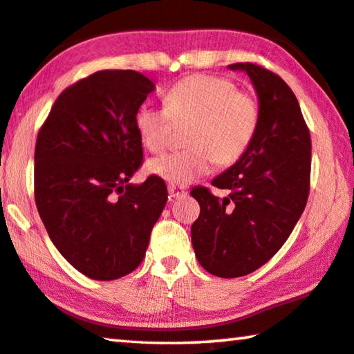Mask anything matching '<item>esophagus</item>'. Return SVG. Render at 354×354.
I'll use <instances>...</instances> for the list:
<instances>
[{
	"label": "esophagus",
	"instance_id": "esophagus-1",
	"mask_svg": "<svg viewBox=\"0 0 354 354\" xmlns=\"http://www.w3.org/2000/svg\"><path fill=\"white\" fill-rule=\"evenodd\" d=\"M168 194H170L171 198H183L187 192L183 186H176V184H168Z\"/></svg>",
	"mask_w": 354,
	"mask_h": 354
}]
</instances>
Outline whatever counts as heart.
I'll return each instance as SVG.
<instances>
[{"label":"heart","mask_w":354,"mask_h":354,"mask_svg":"<svg viewBox=\"0 0 354 354\" xmlns=\"http://www.w3.org/2000/svg\"><path fill=\"white\" fill-rule=\"evenodd\" d=\"M165 109L142 104L133 124L143 147L160 153L173 138L175 122L189 124L187 149L156 157L147 171L168 184L186 186L211 171L214 162L233 165L250 148L261 124V104L254 91L236 88L227 77L192 74L164 96Z\"/></svg>","instance_id":"heart-1"}]
</instances>
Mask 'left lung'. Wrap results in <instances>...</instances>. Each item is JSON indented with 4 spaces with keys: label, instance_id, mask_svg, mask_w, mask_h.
<instances>
[{
    "label": "left lung",
    "instance_id": "obj_1",
    "mask_svg": "<svg viewBox=\"0 0 354 354\" xmlns=\"http://www.w3.org/2000/svg\"><path fill=\"white\" fill-rule=\"evenodd\" d=\"M248 72L261 104V124L245 154L190 195L200 203L192 245L212 276L232 279L254 272L277 254L304 211L310 190L312 140L295 93L257 63L230 64Z\"/></svg>",
    "mask_w": 354,
    "mask_h": 354
}]
</instances>
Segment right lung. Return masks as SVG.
<instances>
[{"mask_svg":"<svg viewBox=\"0 0 354 354\" xmlns=\"http://www.w3.org/2000/svg\"><path fill=\"white\" fill-rule=\"evenodd\" d=\"M153 89L140 72L97 71L67 86L39 129V216L59 254L94 280L142 263L167 203L164 179L127 183L143 164L133 115Z\"/></svg>","mask_w":354,"mask_h":354,"instance_id":"obj_1","label":"right lung"}]
</instances>
